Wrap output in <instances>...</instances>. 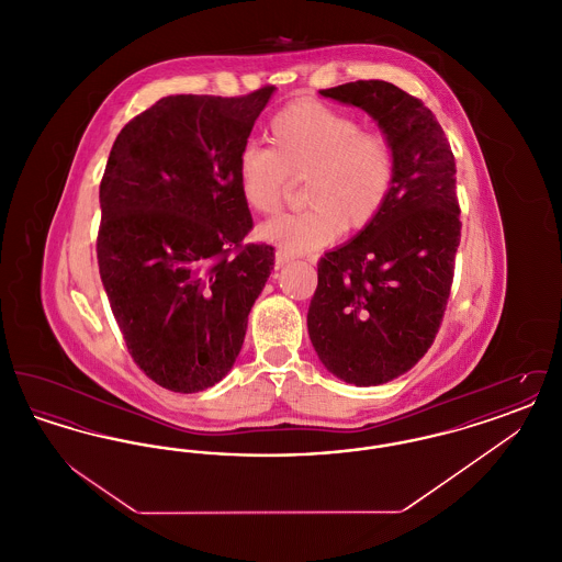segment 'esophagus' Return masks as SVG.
Listing matches in <instances>:
<instances>
[{
  "label": "esophagus",
  "mask_w": 562,
  "mask_h": 562,
  "mask_svg": "<svg viewBox=\"0 0 562 562\" xmlns=\"http://www.w3.org/2000/svg\"><path fill=\"white\" fill-rule=\"evenodd\" d=\"M289 261H291V255H286L284 250H280V248H278V250H276V263H273L276 269L284 268Z\"/></svg>",
  "instance_id": "1"
}]
</instances>
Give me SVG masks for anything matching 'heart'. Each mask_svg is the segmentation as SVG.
<instances>
[{"instance_id":"obj_1","label":"heart","mask_w":562,"mask_h":562,"mask_svg":"<svg viewBox=\"0 0 562 562\" xmlns=\"http://www.w3.org/2000/svg\"><path fill=\"white\" fill-rule=\"evenodd\" d=\"M269 147L244 145L236 181L252 213L273 216L286 204L291 181H303L307 211L269 221L259 236L286 255H305L358 234L383 213L396 186V151L376 131L321 101H296L268 126Z\"/></svg>"}]
</instances>
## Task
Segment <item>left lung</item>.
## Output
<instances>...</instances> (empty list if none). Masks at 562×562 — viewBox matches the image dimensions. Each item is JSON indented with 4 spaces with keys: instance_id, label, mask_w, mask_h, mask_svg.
Returning a JSON list of instances; mask_svg holds the SVG:
<instances>
[{
    "instance_id": "8db88e82",
    "label": "left lung",
    "mask_w": 562,
    "mask_h": 562,
    "mask_svg": "<svg viewBox=\"0 0 562 562\" xmlns=\"http://www.w3.org/2000/svg\"><path fill=\"white\" fill-rule=\"evenodd\" d=\"M321 94L373 115L396 151L383 213L322 257L307 312L322 364L346 383L381 385L413 369L442 324L461 240L454 156L436 115L390 81Z\"/></svg>"
}]
</instances>
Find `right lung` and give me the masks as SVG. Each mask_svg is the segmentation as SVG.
I'll list each match as a JSON object with an SVG mask.
<instances>
[{"instance_id":"right-lung-1","label":"right lung","mask_w":562,"mask_h":562,"mask_svg":"<svg viewBox=\"0 0 562 562\" xmlns=\"http://www.w3.org/2000/svg\"><path fill=\"white\" fill-rule=\"evenodd\" d=\"M271 92L164 97L111 147L99 271L136 367L166 390L200 392L229 373L273 269V246L244 244L252 216L236 181Z\"/></svg>"}]
</instances>
